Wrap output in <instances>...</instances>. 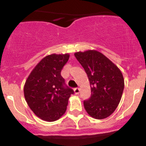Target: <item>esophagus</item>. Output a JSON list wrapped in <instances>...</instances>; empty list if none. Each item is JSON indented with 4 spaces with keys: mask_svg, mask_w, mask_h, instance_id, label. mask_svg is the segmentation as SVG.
<instances>
[{
    "mask_svg": "<svg viewBox=\"0 0 146 146\" xmlns=\"http://www.w3.org/2000/svg\"><path fill=\"white\" fill-rule=\"evenodd\" d=\"M80 89L79 88H75L74 89V93H75V94H76V95L79 94V93H80Z\"/></svg>",
    "mask_w": 146,
    "mask_h": 146,
    "instance_id": "esophagus-1",
    "label": "esophagus"
}]
</instances>
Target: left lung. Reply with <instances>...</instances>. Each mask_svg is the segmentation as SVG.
Returning a JSON list of instances; mask_svg holds the SVG:
<instances>
[{"mask_svg":"<svg viewBox=\"0 0 146 146\" xmlns=\"http://www.w3.org/2000/svg\"><path fill=\"white\" fill-rule=\"evenodd\" d=\"M88 75L91 96L84 101L87 113L96 119L112 115L121 101L124 79L117 66L96 50L74 53Z\"/></svg>","mask_w":146,"mask_h":146,"instance_id":"left-lung-1","label":"left lung"}]
</instances>
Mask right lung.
Returning <instances> with one entry per match:
<instances>
[{"label":"right lung","mask_w":146,"mask_h":146,"mask_svg":"<svg viewBox=\"0 0 146 146\" xmlns=\"http://www.w3.org/2000/svg\"><path fill=\"white\" fill-rule=\"evenodd\" d=\"M70 55H48L31 71L24 86L25 100L33 113L46 121L59 119L73 90L64 86L61 71Z\"/></svg>","instance_id":"right-lung-1"}]
</instances>
